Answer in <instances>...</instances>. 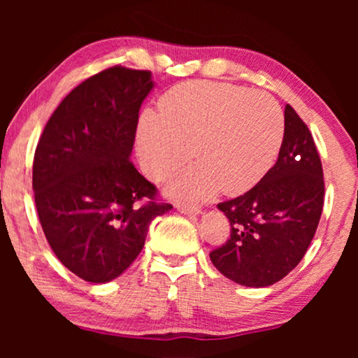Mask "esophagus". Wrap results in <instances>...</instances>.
<instances>
[{"label":"esophagus","instance_id":"esophagus-1","mask_svg":"<svg viewBox=\"0 0 358 358\" xmlns=\"http://www.w3.org/2000/svg\"><path fill=\"white\" fill-rule=\"evenodd\" d=\"M176 208H178L180 213H184V215H189V217H197V215L202 213V210H200V207H195V205L176 203Z\"/></svg>","mask_w":358,"mask_h":358}]
</instances>
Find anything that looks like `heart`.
Masks as SVG:
<instances>
[{
    "mask_svg": "<svg viewBox=\"0 0 358 358\" xmlns=\"http://www.w3.org/2000/svg\"><path fill=\"white\" fill-rule=\"evenodd\" d=\"M283 131L282 107L267 92L189 81L161 97L159 115L140 117L136 153L145 174L155 180L168 178L192 155L197 158L168 182L176 197L200 200L220 189L239 195L272 168Z\"/></svg>",
    "mask_w": 358,
    "mask_h": 358,
    "instance_id": "b5f03b06",
    "label": "heart"
}]
</instances>
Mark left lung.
<instances>
[{"label":"left lung","instance_id":"1","mask_svg":"<svg viewBox=\"0 0 358 358\" xmlns=\"http://www.w3.org/2000/svg\"><path fill=\"white\" fill-rule=\"evenodd\" d=\"M324 203V178L315 140L290 104L277 163L246 194L218 203L231 224L213 266L244 287H268L308 251Z\"/></svg>","mask_w":358,"mask_h":358}]
</instances>
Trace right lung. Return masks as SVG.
Wrapping results in <instances>:
<instances>
[{"label":"right lung","instance_id":"add662e5","mask_svg":"<svg viewBox=\"0 0 358 358\" xmlns=\"http://www.w3.org/2000/svg\"><path fill=\"white\" fill-rule=\"evenodd\" d=\"M151 71L112 66L60 102L38 140L32 189L42 229L68 271L91 283L124 273L150 223L173 208L130 161Z\"/></svg>","mask_w":358,"mask_h":358}]
</instances>
